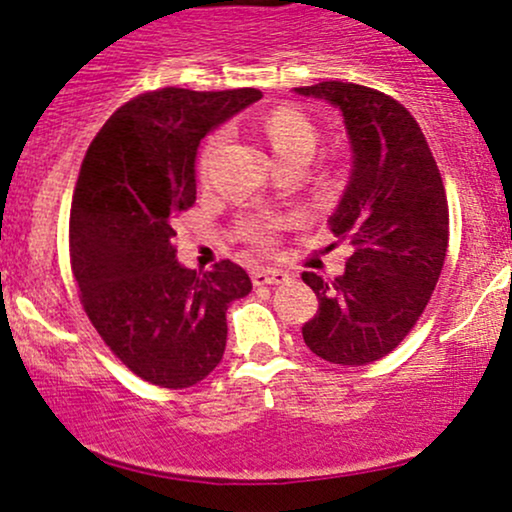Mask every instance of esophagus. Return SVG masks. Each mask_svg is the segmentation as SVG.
I'll return each instance as SVG.
<instances>
[{
    "instance_id": "esophagus-1",
    "label": "esophagus",
    "mask_w": 512,
    "mask_h": 512,
    "mask_svg": "<svg viewBox=\"0 0 512 512\" xmlns=\"http://www.w3.org/2000/svg\"><path fill=\"white\" fill-rule=\"evenodd\" d=\"M287 280H290V275L278 271V268H261L254 273V285H283Z\"/></svg>"
}]
</instances>
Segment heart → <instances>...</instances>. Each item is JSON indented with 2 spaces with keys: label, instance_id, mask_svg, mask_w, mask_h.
<instances>
[{
  "label": "heart",
  "instance_id": "heart-1",
  "mask_svg": "<svg viewBox=\"0 0 512 512\" xmlns=\"http://www.w3.org/2000/svg\"><path fill=\"white\" fill-rule=\"evenodd\" d=\"M263 132H266L268 142H271L278 159L292 157V154H309L312 157L314 147H317V128L312 125V120L302 116L295 108H275L271 116L263 120ZM227 140L229 132L225 128L215 130L205 140L198 157V176L203 183L212 179V171H215L220 154L225 152ZM283 225L285 217L280 215L246 217V220H241V237L249 241V244L258 246V249H266V246L273 244L275 232Z\"/></svg>",
  "mask_w": 512,
  "mask_h": 512
}]
</instances>
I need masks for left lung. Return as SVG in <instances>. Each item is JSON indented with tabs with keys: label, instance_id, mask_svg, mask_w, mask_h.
I'll return each instance as SVG.
<instances>
[{
	"label": "left lung",
	"instance_id": "left-lung-1",
	"mask_svg": "<svg viewBox=\"0 0 512 512\" xmlns=\"http://www.w3.org/2000/svg\"><path fill=\"white\" fill-rule=\"evenodd\" d=\"M343 113L353 174L329 229L348 241L346 273H302L319 309L302 336L333 365L384 358L416 326L438 285L450 239L442 176L416 118L392 96L353 82L297 86Z\"/></svg>",
	"mask_w": 512,
	"mask_h": 512
}]
</instances>
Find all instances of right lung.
Masks as SVG:
<instances>
[{
  "label": "right lung",
  "mask_w": 512,
  "mask_h": 512,
  "mask_svg": "<svg viewBox=\"0 0 512 512\" xmlns=\"http://www.w3.org/2000/svg\"><path fill=\"white\" fill-rule=\"evenodd\" d=\"M261 91L164 86L118 108L84 154L70 212L79 300L111 353L164 389L205 380L227 346V307L251 278L232 261H176L174 220L195 203V154Z\"/></svg>",
  "instance_id": "add662e5"
}]
</instances>
